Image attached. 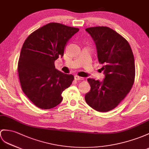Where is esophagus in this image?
<instances>
[{
  "mask_svg": "<svg viewBox=\"0 0 149 149\" xmlns=\"http://www.w3.org/2000/svg\"><path fill=\"white\" fill-rule=\"evenodd\" d=\"M74 79L77 81H80V80H83V78L79 77H78V76H75Z\"/></svg>",
  "mask_w": 149,
  "mask_h": 149,
  "instance_id": "34e87169",
  "label": "esophagus"
}]
</instances>
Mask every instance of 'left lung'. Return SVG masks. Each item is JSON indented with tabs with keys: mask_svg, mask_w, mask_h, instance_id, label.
Masks as SVG:
<instances>
[{
	"mask_svg": "<svg viewBox=\"0 0 149 149\" xmlns=\"http://www.w3.org/2000/svg\"><path fill=\"white\" fill-rule=\"evenodd\" d=\"M85 30L95 43L105 78L102 81L87 79L91 89L85 99L95 111L108 112L116 107L132 88L135 77L133 54L128 41L110 28L95 26Z\"/></svg>",
	"mask_w": 149,
	"mask_h": 149,
	"instance_id": "obj_1",
	"label": "left lung"
}]
</instances>
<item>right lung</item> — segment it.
I'll use <instances>...</instances> for the list:
<instances>
[{"mask_svg": "<svg viewBox=\"0 0 149 149\" xmlns=\"http://www.w3.org/2000/svg\"><path fill=\"white\" fill-rule=\"evenodd\" d=\"M77 28L50 23L38 28L25 40L17 65L21 88L31 102L42 109L59 104L61 95L74 80L72 74L56 70L54 62Z\"/></svg>", "mask_w": 149, "mask_h": 149, "instance_id": "add662e5", "label": "right lung"}]
</instances>
